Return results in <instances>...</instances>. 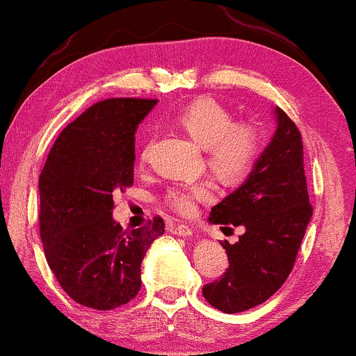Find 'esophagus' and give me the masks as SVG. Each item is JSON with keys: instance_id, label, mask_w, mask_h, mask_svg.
Returning <instances> with one entry per match:
<instances>
[{"instance_id": "1", "label": "esophagus", "mask_w": 356, "mask_h": 356, "mask_svg": "<svg viewBox=\"0 0 356 356\" xmlns=\"http://www.w3.org/2000/svg\"><path fill=\"white\" fill-rule=\"evenodd\" d=\"M169 232L172 233V235H177V236H191L193 230L191 227H187V225L184 223H179V225H170L169 227Z\"/></svg>"}]
</instances>
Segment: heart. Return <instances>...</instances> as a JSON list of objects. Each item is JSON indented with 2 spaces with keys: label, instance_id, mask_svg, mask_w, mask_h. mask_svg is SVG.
Returning a JSON list of instances; mask_svg holds the SVG:
<instances>
[{
  "label": "heart",
  "instance_id": "b5f03b06",
  "mask_svg": "<svg viewBox=\"0 0 356 356\" xmlns=\"http://www.w3.org/2000/svg\"><path fill=\"white\" fill-rule=\"evenodd\" d=\"M175 124L205 151L210 170L223 181H240L253 169L261 149V131L250 121H235L232 111L213 98H199L175 115ZM149 146L139 157L146 164ZM211 199L209 182L179 184L164 195V204L182 217H191L200 202Z\"/></svg>",
  "mask_w": 356,
  "mask_h": 356
}]
</instances>
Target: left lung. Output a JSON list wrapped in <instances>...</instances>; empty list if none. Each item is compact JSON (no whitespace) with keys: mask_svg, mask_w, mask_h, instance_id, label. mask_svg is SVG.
I'll list each match as a JSON object with an SVG mask.
<instances>
[{"mask_svg":"<svg viewBox=\"0 0 356 356\" xmlns=\"http://www.w3.org/2000/svg\"><path fill=\"white\" fill-rule=\"evenodd\" d=\"M276 133L241 187L211 209L210 222L245 227L222 243L228 268L202 287L211 307L236 314L263 304L284 284L312 217L300 131L276 108Z\"/></svg>","mask_w":356,"mask_h":356,"instance_id":"1","label":"left lung"}]
</instances>
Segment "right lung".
<instances>
[{"label":"right lung","mask_w":356,"mask_h":356,"mask_svg":"<svg viewBox=\"0 0 356 356\" xmlns=\"http://www.w3.org/2000/svg\"><path fill=\"white\" fill-rule=\"evenodd\" d=\"M157 100L108 98L58 134L39 177V233L49 268L75 302L113 310L136 298L147 248L164 233L156 215L123 230L113 195L133 186L134 133Z\"/></svg>","instance_id":"add662e5"}]
</instances>
